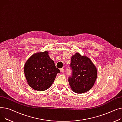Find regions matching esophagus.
<instances>
[{
  "instance_id": "34e87169",
  "label": "esophagus",
  "mask_w": 122,
  "mask_h": 122,
  "mask_svg": "<svg viewBox=\"0 0 122 122\" xmlns=\"http://www.w3.org/2000/svg\"><path fill=\"white\" fill-rule=\"evenodd\" d=\"M60 71H61V72H62V73H63V72H64V70L63 68H61V69H60Z\"/></svg>"
}]
</instances>
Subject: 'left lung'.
<instances>
[{"label": "left lung", "mask_w": 122, "mask_h": 122, "mask_svg": "<svg viewBox=\"0 0 122 122\" xmlns=\"http://www.w3.org/2000/svg\"><path fill=\"white\" fill-rule=\"evenodd\" d=\"M70 67L72 74L69 77L68 81L72 90L77 93L89 90L93 87L97 76L96 67L91 61L88 57L77 53L71 58Z\"/></svg>", "instance_id": "1"}]
</instances>
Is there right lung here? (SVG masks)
Masks as SVG:
<instances>
[{
    "instance_id": "add662e5",
    "label": "right lung",
    "mask_w": 122,
    "mask_h": 122,
    "mask_svg": "<svg viewBox=\"0 0 122 122\" xmlns=\"http://www.w3.org/2000/svg\"><path fill=\"white\" fill-rule=\"evenodd\" d=\"M60 72L47 51L33 55L24 65V74L28 83L37 91L49 88Z\"/></svg>"
}]
</instances>
